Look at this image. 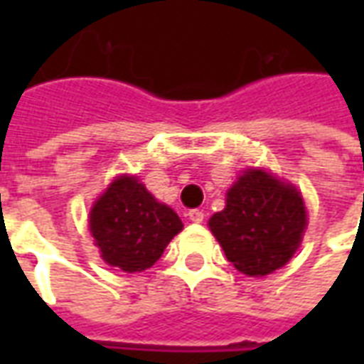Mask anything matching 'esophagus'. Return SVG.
<instances>
[{
  "label": "esophagus",
  "mask_w": 364,
  "mask_h": 364,
  "mask_svg": "<svg viewBox=\"0 0 364 364\" xmlns=\"http://www.w3.org/2000/svg\"><path fill=\"white\" fill-rule=\"evenodd\" d=\"M189 220L195 222V224H200V222L205 220V213L198 210V208H193V210H189Z\"/></svg>",
  "instance_id": "1"
}]
</instances>
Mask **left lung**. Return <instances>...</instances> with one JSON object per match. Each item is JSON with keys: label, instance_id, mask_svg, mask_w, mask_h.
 <instances>
[{"label": "left lung", "instance_id": "1", "mask_svg": "<svg viewBox=\"0 0 364 364\" xmlns=\"http://www.w3.org/2000/svg\"><path fill=\"white\" fill-rule=\"evenodd\" d=\"M308 226L300 191L265 169H245L226 193L224 210L208 220L228 261L247 277L284 267Z\"/></svg>", "mask_w": 364, "mask_h": 364}]
</instances>
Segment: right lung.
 Listing matches in <instances>:
<instances>
[{"instance_id": "1", "label": "right lung", "mask_w": 364, "mask_h": 364, "mask_svg": "<svg viewBox=\"0 0 364 364\" xmlns=\"http://www.w3.org/2000/svg\"><path fill=\"white\" fill-rule=\"evenodd\" d=\"M181 230L173 208L159 203L134 175L117 177L90 213V232L101 257L124 273L150 269Z\"/></svg>"}]
</instances>
